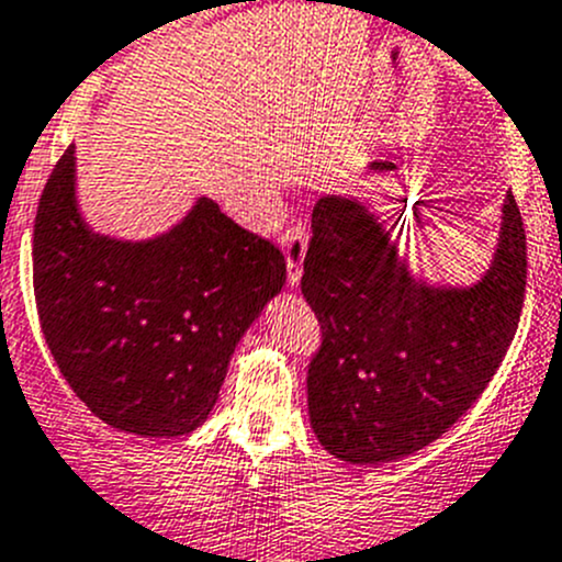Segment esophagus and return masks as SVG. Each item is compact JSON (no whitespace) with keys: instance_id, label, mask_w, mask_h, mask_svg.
<instances>
[{"instance_id":"esophagus-1","label":"esophagus","mask_w":562,"mask_h":562,"mask_svg":"<svg viewBox=\"0 0 562 562\" xmlns=\"http://www.w3.org/2000/svg\"><path fill=\"white\" fill-rule=\"evenodd\" d=\"M282 247H285L288 282H291V285H299V280H302L304 252H307V227H304L302 222L288 227V231L282 233Z\"/></svg>"}]
</instances>
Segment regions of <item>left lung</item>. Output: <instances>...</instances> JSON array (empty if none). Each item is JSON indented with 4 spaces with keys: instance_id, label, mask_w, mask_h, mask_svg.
I'll use <instances>...</instances> for the list:
<instances>
[{
    "instance_id": "8db88e82",
    "label": "left lung",
    "mask_w": 562,
    "mask_h": 562,
    "mask_svg": "<svg viewBox=\"0 0 562 562\" xmlns=\"http://www.w3.org/2000/svg\"><path fill=\"white\" fill-rule=\"evenodd\" d=\"M525 285L527 238L514 194L492 269L472 288L414 280L362 203L321 198L302 274L321 324L307 368L318 442L348 464H384L442 437L503 364Z\"/></svg>"
}]
</instances>
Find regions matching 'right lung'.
<instances>
[{
  "label": "right lung",
  "mask_w": 562,
  "mask_h": 562,
  "mask_svg": "<svg viewBox=\"0 0 562 562\" xmlns=\"http://www.w3.org/2000/svg\"><path fill=\"white\" fill-rule=\"evenodd\" d=\"M74 145L35 216L32 282L59 373L95 417L139 437L192 434L263 304L285 285L280 247L200 198L150 241L98 236L76 209Z\"/></svg>",
  "instance_id": "obj_1"
}]
</instances>
